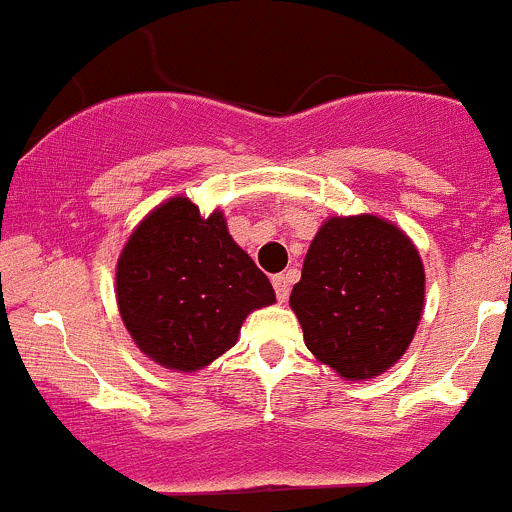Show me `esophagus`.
I'll return each instance as SVG.
<instances>
[{
  "mask_svg": "<svg viewBox=\"0 0 512 512\" xmlns=\"http://www.w3.org/2000/svg\"><path fill=\"white\" fill-rule=\"evenodd\" d=\"M291 283H293V273L286 271V273H278V276H273V288H276V296L278 301H286L288 293H291Z\"/></svg>",
  "mask_w": 512,
  "mask_h": 512,
  "instance_id": "34e87169",
  "label": "esophagus"
}]
</instances>
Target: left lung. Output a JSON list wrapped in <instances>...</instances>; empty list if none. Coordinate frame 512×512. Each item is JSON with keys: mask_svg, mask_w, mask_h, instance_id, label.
<instances>
[{"mask_svg": "<svg viewBox=\"0 0 512 512\" xmlns=\"http://www.w3.org/2000/svg\"><path fill=\"white\" fill-rule=\"evenodd\" d=\"M288 303L318 363L343 381H368L401 361L416 336L426 306L421 254L383 216H328Z\"/></svg>", "mask_w": 512, "mask_h": 512, "instance_id": "obj_1", "label": "left lung"}]
</instances>
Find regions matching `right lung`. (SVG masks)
Wrapping results in <instances>:
<instances>
[{
	"instance_id": "add662e5",
	"label": "right lung",
	"mask_w": 512,
	"mask_h": 512,
	"mask_svg": "<svg viewBox=\"0 0 512 512\" xmlns=\"http://www.w3.org/2000/svg\"><path fill=\"white\" fill-rule=\"evenodd\" d=\"M116 303L136 348L159 366L194 373L239 341L246 316L276 303L271 281L189 196L151 209L116 261Z\"/></svg>"
}]
</instances>
